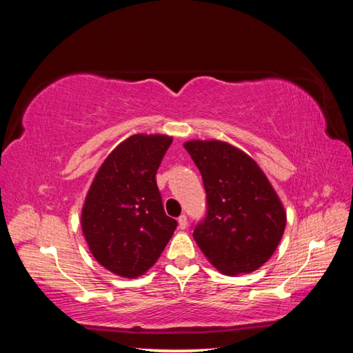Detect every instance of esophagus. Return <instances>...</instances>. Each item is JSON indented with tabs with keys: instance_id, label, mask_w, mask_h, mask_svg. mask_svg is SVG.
Instances as JSON below:
<instances>
[{
	"instance_id": "esophagus-1",
	"label": "esophagus",
	"mask_w": 353,
	"mask_h": 353,
	"mask_svg": "<svg viewBox=\"0 0 353 353\" xmlns=\"http://www.w3.org/2000/svg\"><path fill=\"white\" fill-rule=\"evenodd\" d=\"M177 223H179V229H187V225H188V219H187V216H185V214H181V216H179V219H177Z\"/></svg>"
}]
</instances>
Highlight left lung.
Masks as SVG:
<instances>
[{
  "label": "left lung",
  "mask_w": 353,
  "mask_h": 353,
  "mask_svg": "<svg viewBox=\"0 0 353 353\" xmlns=\"http://www.w3.org/2000/svg\"><path fill=\"white\" fill-rule=\"evenodd\" d=\"M185 149L198 166L207 193V216L193 238L225 276L256 271L282 240L286 212L255 160L221 140H190Z\"/></svg>",
  "instance_id": "left-lung-1"
}]
</instances>
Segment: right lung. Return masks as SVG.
I'll return each instance as SVG.
<instances>
[{
	"label": "right lung",
	"instance_id": "right-lung-1",
	"mask_svg": "<svg viewBox=\"0 0 353 353\" xmlns=\"http://www.w3.org/2000/svg\"><path fill=\"white\" fill-rule=\"evenodd\" d=\"M172 137L135 134L107 155L88 188L82 234L94 259L117 276L145 274L174 234L155 174Z\"/></svg>",
	"mask_w": 353,
	"mask_h": 353
}]
</instances>
